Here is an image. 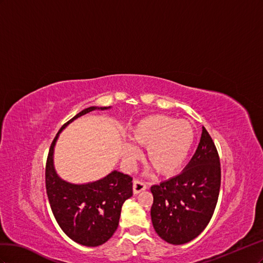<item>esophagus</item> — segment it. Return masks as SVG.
Wrapping results in <instances>:
<instances>
[{"label":"esophagus","instance_id":"obj_1","mask_svg":"<svg viewBox=\"0 0 263 263\" xmlns=\"http://www.w3.org/2000/svg\"><path fill=\"white\" fill-rule=\"evenodd\" d=\"M146 190V184L141 181V179H134L133 181V193L134 194H139L142 191Z\"/></svg>","mask_w":263,"mask_h":263}]
</instances>
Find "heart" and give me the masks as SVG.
Masks as SVG:
<instances>
[{
	"label": "heart",
	"mask_w": 263,
	"mask_h": 263,
	"mask_svg": "<svg viewBox=\"0 0 263 263\" xmlns=\"http://www.w3.org/2000/svg\"><path fill=\"white\" fill-rule=\"evenodd\" d=\"M132 140L146 148L149 165L161 175H173L183 166L195 140L191 122L173 117L149 116L133 127ZM139 155L137 147L129 145L125 159L132 161Z\"/></svg>",
	"instance_id": "b5f03b06"
}]
</instances>
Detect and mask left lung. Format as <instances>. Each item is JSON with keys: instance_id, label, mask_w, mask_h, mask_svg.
Wrapping results in <instances>:
<instances>
[{"instance_id": "8db88e82", "label": "left lung", "mask_w": 263, "mask_h": 263, "mask_svg": "<svg viewBox=\"0 0 263 263\" xmlns=\"http://www.w3.org/2000/svg\"><path fill=\"white\" fill-rule=\"evenodd\" d=\"M220 182L219 154L202 126L199 144L186 168L151 187V218L156 234L172 245L186 243L200 235L214 215Z\"/></svg>"}]
</instances>
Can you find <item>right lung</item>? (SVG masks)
I'll return each instance as SVG.
<instances>
[{"instance_id":"right-lung-1","label":"right lung","mask_w":263,"mask_h":263,"mask_svg":"<svg viewBox=\"0 0 263 263\" xmlns=\"http://www.w3.org/2000/svg\"><path fill=\"white\" fill-rule=\"evenodd\" d=\"M96 109L82 110L61 127L50 144L45 168L46 193L57 223L74 242L87 247L100 246L112 237L118 228L123 202L133 194L132 177L120 172L114 171L93 183L73 185L62 181L52 166L59 132L74 119Z\"/></svg>"}]
</instances>
